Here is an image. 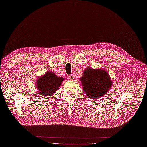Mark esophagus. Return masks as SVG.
I'll return each instance as SVG.
<instances>
[{"label": "esophagus", "instance_id": "34e87169", "mask_svg": "<svg viewBox=\"0 0 147 147\" xmlns=\"http://www.w3.org/2000/svg\"><path fill=\"white\" fill-rule=\"evenodd\" d=\"M69 78L70 80H74V75H72V74H71V75H70V76H69Z\"/></svg>", "mask_w": 147, "mask_h": 147}]
</instances>
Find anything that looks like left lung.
<instances>
[{"label": "left lung", "instance_id": "obj_1", "mask_svg": "<svg viewBox=\"0 0 147 147\" xmlns=\"http://www.w3.org/2000/svg\"><path fill=\"white\" fill-rule=\"evenodd\" d=\"M83 90L92 100L100 98L109 92L112 85V80L107 71L103 69L88 67L80 78Z\"/></svg>", "mask_w": 147, "mask_h": 147}]
</instances>
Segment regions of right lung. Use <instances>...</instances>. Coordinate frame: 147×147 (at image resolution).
Returning <instances> with one entry per match:
<instances>
[{
  "mask_svg": "<svg viewBox=\"0 0 147 147\" xmlns=\"http://www.w3.org/2000/svg\"><path fill=\"white\" fill-rule=\"evenodd\" d=\"M64 79V78L59 77L53 72L49 71L38 77L35 87L38 90V93L49 97L53 95L57 90H59Z\"/></svg>",
  "mask_w": 147,
  "mask_h": 147,
  "instance_id": "right-lung-1",
  "label": "right lung"
}]
</instances>
